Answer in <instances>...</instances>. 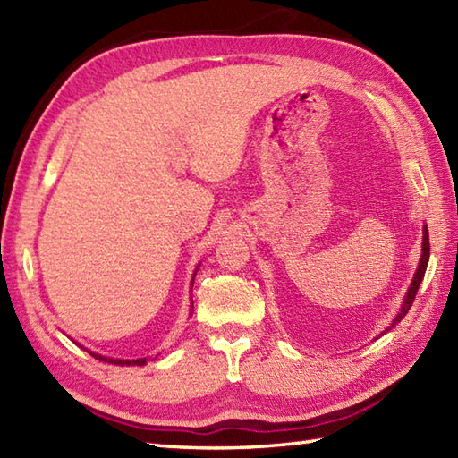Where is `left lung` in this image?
Listing matches in <instances>:
<instances>
[{
    "mask_svg": "<svg viewBox=\"0 0 458 458\" xmlns=\"http://www.w3.org/2000/svg\"><path fill=\"white\" fill-rule=\"evenodd\" d=\"M427 264H429V230H427V226L423 224V246H421V259H420V266H417V271H415V274H413V279H411V285H410V289H407V293H405L403 305H402V309H400V313L395 315L392 327H395V323H400V320L407 315V310L411 309V305H413V299H415V295H417V289H420L421 281H423ZM392 327H387L386 330H390ZM386 330H384V333H386Z\"/></svg>",
    "mask_w": 458,
    "mask_h": 458,
    "instance_id": "obj_1",
    "label": "left lung"
}]
</instances>
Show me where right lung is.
Segmentation results:
<instances>
[{"label":"right lung","mask_w":458,"mask_h":458,"mask_svg":"<svg viewBox=\"0 0 458 458\" xmlns=\"http://www.w3.org/2000/svg\"><path fill=\"white\" fill-rule=\"evenodd\" d=\"M200 266V264H199ZM199 266L197 269H194V276H197L199 271ZM194 276H192V281H194ZM192 289V285H191ZM90 352V350H89ZM96 360H102V362H108V364H115V366H143L145 362H148V358H138V360H120V358H110V356H102V354H96V352H90Z\"/></svg>","instance_id":"1"}]
</instances>
